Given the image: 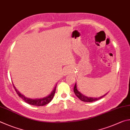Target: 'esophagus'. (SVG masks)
<instances>
[{"label": "esophagus", "mask_w": 130, "mask_h": 130, "mask_svg": "<svg viewBox=\"0 0 130 130\" xmlns=\"http://www.w3.org/2000/svg\"><path fill=\"white\" fill-rule=\"evenodd\" d=\"M65 73H66V74H67H67H68V71H67V70H65Z\"/></svg>", "instance_id": "esophagus-1"}]
</instances>
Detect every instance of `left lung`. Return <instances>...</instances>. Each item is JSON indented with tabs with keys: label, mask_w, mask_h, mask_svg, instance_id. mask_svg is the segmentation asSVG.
<instances>
[{
	"label": "left lung",
	"mask_w": 130,
	"mask_h": 130,
	"mask_svg": "<svg viewBox=\"0 0 130 130\" xmlns=\"http://www.w3.org/2000/svg\"><path fill=\"white\" fill-rule=\"evenodd\" d=\"M74 92L76 96L78 98L81 100L83 102H92L94 101H96L99 100L100 99L104 97L107 94V93H106V94H104L102 96H100L99 98H94V97H89V96H86V95H83V94H82L80 92H79L78 88H77V85H76V83H75V85L74 86Z\"/></svg>",
	"instance_id": "8db88e82"
}]
</instances>
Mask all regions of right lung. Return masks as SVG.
Segmentation results:
<instances>
[{
    "label": "right lung",
    "mask_w": 130,
    "mask_h": 130,
    "mask_svg": "<svg viewBox=\"0 0 130 130\" xmlns=\"http://www.w3.org/2000/svg\"><path fill=\"white\" fill-rule=\"evenodd\" d=\"M56 85H57V84L56 85V86H55L54 90H52L51 92L48 95H47V96H45L44 98H42L31 99V98H27L24 95L22 94L21 93H20L19 91H18L17 88H16L15 86L13 85V87H14L16 92H17V93L18 94V95H19V97L21 98L23 100L24 102H26V103H28L29 104H31V105L36 106H44V105H45V104H48L51 101V100L53 99L55 93Z\"/></svg>",
    "instance_id": "right-lung-1"
}]
</instances>
